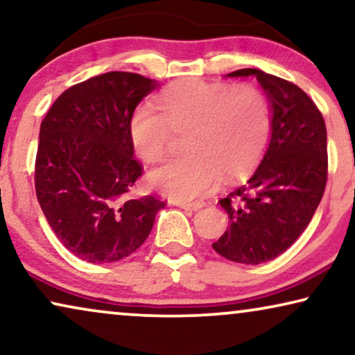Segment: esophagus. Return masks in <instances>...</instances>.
Segmentation results:
<instances>
[{
	"label": "esophagus",
	"instance_id": "1",
	"mask_svg": "<svg viewBox=\"0 0 355 355\" xmlns=\"http://www.w3.org/2000/svg\"><path fill=\"white\" fill-rule=\"evenodd\" d=\"M205 205L203 202H192V203H179V207L184 208V210H191V211H197Z\"/></svg>",
	"mask_w": 355,
	"mask_h": 355
}]
</instances>
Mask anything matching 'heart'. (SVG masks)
I'll list each match as a JSON object with an SVG mask.
<instances>
[{
	"label": "heart",
	"mask_w": 355,
	"mask_h": 355,
	"mask_svg": "<svg viewBox=\"0 0 355 355\" xmlns=\"http://www.w3.org/2000/svg\"><path fill=\"white\" fill-rule=\"evenodd\" d=\"M158 110L142 105L130 119V140L147 163L166 157L173 132L189 135L187 157L155 169L150 181L166 196L193 200L227 178H239L263 157L273 130L265 92L249 82L181 80L163 92Z\"/></svg>",
	"instance_id": "heart-1"
}]
</instances>
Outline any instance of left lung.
I'll return each mask as SVG.
<instances>
[{
    "mask_svg": "<svg viewBox=\"0 0 355 355\" xmlns=\"http://www.w3.org/2000/svg\"><path fill=\"white\" fill-rule=\"evenodd\" d=\"M255 76L273 108L263 159L249 181L221 198L230 226L213 249L225 259L260 265L284 254L309 226L328 181L327 125L313 100L293 82L260 69Z\"/></svg>",
    "mask_w": 355,
    "mask_h": 355,
    "instance_id": "1",
    "label": "left lung"
}]
</instances>
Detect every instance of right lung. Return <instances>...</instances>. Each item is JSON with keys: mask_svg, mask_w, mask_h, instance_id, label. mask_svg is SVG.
Returning a JSON list of instances; mask_svg holds the SVG:
<instances>
[{"mask_svg": "<svg viewBox=\"0 0 355 355\" xmlns=\"http://www.w3.org/2000/svg\"><path fill=\"white\" fill-rule=\"evenodd\" d=\"M158 84L111 71L69 87L42 121L35 192L61 244L90 263H111L139 249L166 205L132 197L144 174L134 157L130 119Z\"/></svg>", "mask_w": 355, "mask_h": 355, "instance_id": "obj_1", "label": "right lung"}]
</instances>
